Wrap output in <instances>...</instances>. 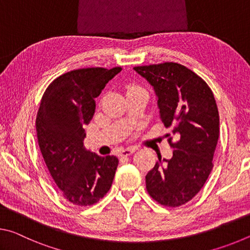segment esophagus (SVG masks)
<instances>
[{"instance_id":"1","label":"esophagus","mask_w":250,"mask_h":250,"mask_svg":"<svg viewBox=\"0 0 250 250\" xmlns=\"http://www.w3.org/2000/svg\"><path fill=\"white\" fill-rule=\"evenodd\" d=\"M134 151H135V147H126V149H125V150H122L121 152H120V156H129V155H131L132 153H134Z\"/></svg>"}]
</instances>
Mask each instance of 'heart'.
<instances>
[{
    "instance_id": "heart-1",
    "label": "heart",
    "mask_w": 250,
    "mask_h": 250,
    "mask_svg": "<svg viewBox=\"0 0 250 250\" xmlns=\"http://www.w3.org/2000/svg\"><path fill=\"white\" fill-rule=\"evenodd\" d=\"M134 88H139V87H134V86H132V87L130 88V89H134Z\"/></svg>"
}]
</instances>
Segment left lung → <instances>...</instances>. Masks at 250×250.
I'll return each mask as SVG.
<instances>
[{"label": "left lung", "instance_id": "1", "mask_svg": "<svg viewBox=\"0 0 250 250\" xmlns=\"http://www.w3.org/2000/svg\"><path fill=\"white\" fill-rule=\"evenodd\" d=\"M133 69L153 87L173 147L172 158L159 159L146 174V191L161 205L181 206L201 191L213 168L219 137L216 101L200 76L177 62Z\"/></svg>", "mask_w": 250, "mask_h": 250}]
</instances>
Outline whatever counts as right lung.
<instances>
[{"label":"right lung","instance_id":"1","mask_svg":"<svg viewBox=\"0 0 250 250\" xmlns=\"http://www.w3.org/2000/svg\"><path fill=\"white\" fill-rule=\"evenodd\" d=\"M121 67L76 69L59 76L45 90L36 117L39 146L48 171L71 204L89 206L111 188L117 156H100L83 146V126L97 98Z\"/></svg>","mask_w":250,"mask_h":250}]
</instances>
